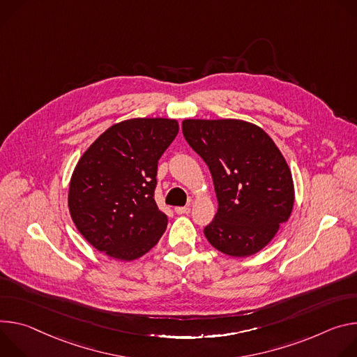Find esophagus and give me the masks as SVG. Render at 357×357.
Segmentation results:
<instances>
[{"mask_svg": "<svg viewBox=\"0 0 357 357\" xmlns=\"http://www.w3.org/2000/svg\"><path fill=\"white\" fill-rule=\"evenodd\" d=\"M174 211L177 214H188L190 213V207H176Z\"/></svg>", "mask_w": 357, "mask_h": 357, "instance_id": "1", "label": "esophagus"}]
</instances>
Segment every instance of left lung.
Returning a JSON list of instances; mask_svg holds the SVG:
<instances>
[{"label":"left lung","mask_w":357,"mask_h":357,"mask_svg":"<svg viewBox=\"0 0 357 357\" xmlns=\"http://www.w3.org/2000/svg\"><path fill=\"white\" fill-rule=\"evenodd\" d=\"M183 135L210 169L218 210L204 228L208 243L229 257L261 251L291 217V170L273 140L238 119H185Z\"/></svg>","instance_id":"8db88e82"}]
</instances>
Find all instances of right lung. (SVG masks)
I'll list each match as a JSON object with an SVG mask.
<instances>
[{"label":"right lung","mask_w":357,"mask_h":357,"mask_svg":"<svg viewBox=\"0 0 357 357\" xmlns=\"http://www.w3.org/2000/svg\"><path fill=\"white\" fill-rule=\"evenodd\" d=\"M177 133L174 119H129L110 126L79 158L69 184V213L98 251L133 261L160 240L167 215L154 202L157 163Z\"/></svg>","instance_id":"right-lung-1"}]
</instances>
